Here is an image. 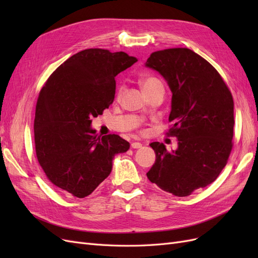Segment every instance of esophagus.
<instances>
[{
	"mask_svg": "<svg viewBox=\"0 0 258 258\" xmlns=\"http://www.w3.org/2000/svg\"><path fill=\"white\" fill-rule=\"evenodd\" d=\"M131 147L132 148H141L142 144L140 142H134V143H131Z\"/></svg>",
	"mask_w": 258,
	"mask_h": 258,
	"instance_id": "esophagus-1",
	"label": "esophagus"
}]
</instances>
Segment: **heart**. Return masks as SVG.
I'll list each match as a JSON object with an SVG mask.
<instances>
[{"label": "heart", "instance_id": "heart-1", "mask_svg": "<svg viewBox=\"0 0 258 258\" xmlns=\"http://www.w3.org/2000/svg\"><path fill=\"white\" fill-rule=\"evenodd\" d=\"M140 85H141V87L143 89V91L145 92V95L150 92H153L155 90H163V85L160 82V80H158L156 76L153 75H148V76H144L142 77L141 80H140ZM121 95V90L118 91V97H120Z\"/></svg>", "mask_w": 258, "mask_h": 258}]
</instances>
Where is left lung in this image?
Here are the masks:
<instances>
[{
	"label": "left lung",
	"instance_id": "8db88e82",
	"mask_svg": "<svg viewBox=\"0 0 258 258\" xmlns=\"http://www.w3.org/2000/svg\"><path fill=\"white\" fill-rule=\"evenodd\" d=\"M145 66L159 72L172 91L167 132L176 151L153 142L156 160L146 173L162 190L186 197L214 182L232 148L233 100L215 68L188 48L154 51Z\"/></svg>",
	"mask_w": 258,
	"mask_h": 258
}]
</instances>
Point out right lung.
Returning <instances> with one entry per match:
<instances>
[{
	"mask_svg": "<svg viewBox=\"0 0 258 258\" xmlns=\"http://www.w3.org/2000/svg\"><path fill=\"white\" fill-rule=\"evenodd\" d=\"M137 61L123 51L85 49L66 60L44 84L35 107V153L60 191L88 196L110 175L114 156L129 150L126 140L98 136L90 124L113 103L115 76Z\"/></svg>",
	"mask_w": 258,
	"mask_h": 258,
	"instance_id": "obj_1",
	"label": "right lung"
}]
</instances>
